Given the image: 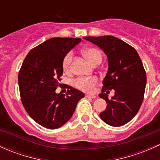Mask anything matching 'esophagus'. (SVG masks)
Instances as JSON below:
<instances>
[{
  "label": "esophagus",
  "mask_w": 160,
  "mask_h": 160,
  "mask_svg": "<svg viewBox=\"0 0 160 160\" xmlns=\"http://www.w3.org/2000/svg\"><path fill=\"white\" fill-rule=\"evenodd\" d=\"M86 97L87 98H92V99H94V98H96V96L93 94H87L86 95Z\"/></svg>",
  "instance_id": "34e87169"
}]
</instances>
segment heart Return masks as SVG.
Returning <instances> with one entry per match:
<instances>
[{"label":"heart","instance_id":"b5f03b06","mask_svg":"<svg viewBox=\"0 0 160 160\" xmlns=\"http://www.w3.org/2000/svg\"><path fill=\"white\" fill-rule=\"evenodd\" d=\"M83 53L88 60L92 63V64H96L98 63H101L102 60V54L100 52L99 49L96 47L89 46L86 47L83 49ZM73 54L72 52H69L66 54L63 59L62 67L63 70L65 73H71L72 71V61H73ZM98 78L96 77H77L75 80H73L72 84L77 89L80 90L84 91V92H90L93 89L95 85L97 83Z\"/></svg>","mask_w":160,"mask_h":160}]
</instances>
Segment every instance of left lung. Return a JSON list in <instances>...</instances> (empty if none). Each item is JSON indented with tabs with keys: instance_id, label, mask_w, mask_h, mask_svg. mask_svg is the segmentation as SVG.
I'll list each match as a JSON object with an SVG mask.
<instances>
[{
	"instance_id": "8db88e82",
	"label": "left lung",
	"mask_w": 160,
	"mask_h": 160,
	"mask_svg": "<svg viewBox=\"0 0 160 160\" xmlns=\"http://www.w3.org/2000/svg\"><path fill=\"white\" fill-rule=\"evenodd\" d=\"M84 38L102 49L108 58V70L99 95L108 105L100 118L108 125H124L137 115L143 102L147 75L141 59L134 48L112 36ZM112 88L115 96L108 100L107 94Z\"/></svg>"
}]
</instances>
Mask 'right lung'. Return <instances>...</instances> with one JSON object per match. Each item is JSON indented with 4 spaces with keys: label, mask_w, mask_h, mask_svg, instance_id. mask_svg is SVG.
<instances>
[{
    "label": "right lung",
    "mask_w": 160,
    "mask_h": 160,
    "mask_svg": "<svg viewBox=\"0 0 160 160\" xmlns=\"http://www.w3.org/2000/svg\"><path fill=\"white\" fill-rule=\"evenodd\" d=\"M81 41L75 38H52L28 53L18 74L22 106L33 120L48 129L64 125L74 112L83 92L65 85L67 94L56 93L63 74L64 56Z\"/></svg>",
    "instance_id": "add662e5"
}]
</instances>
